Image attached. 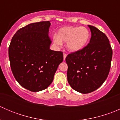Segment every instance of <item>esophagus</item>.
Listing matches in <instances>:
<instances>
[{
	"label": "esophagus",
	"mask_w": 120,
	"mask_h": 120,
	"mask_svg": "<svg viewBox=\"0 0 120 120\" xmlns=\"http://www.w3.org/2000/svg\"><path fill=\"white\" fill-rule=\"evenodd\" d=\"M67 57V54H66V53H64L63 54V59H64V60H66V57Z\"/></svg>",
	"instance_id": "34e87169"
}]
</instances>
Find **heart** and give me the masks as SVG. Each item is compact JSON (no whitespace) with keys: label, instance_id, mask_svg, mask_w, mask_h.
Masks as SVG:
<instances>
[{"label":"heart","instance_id":"obj_1","mask_svg":"<svg viewBox=\"0 0 120 120\" xmlns=\"http://www.w3.org/2000/svg\"><path fill=\"white\" fill-rule=\"evenodd\" d=\"M90 34L89 30L83 26H64L58 30L57 35L53 37L56 45L61 46L67 42V48L71 52H77L88 44Z\"/></svg>","mask_w":120,"mask_h":120}]
</instances>
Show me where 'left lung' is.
Wrapping results in <instances>:
<instances>
[{"label":"left lung","instance_id":"8db88e82","mask_svg":"<svg viewBox=\"0 0 120 120\" xmlns=\"http://www.w3.org/2000/svg\"><path fill=\"white\" fill-rule=\"evenodd\" d=\"M88 26L91 38L88 45L66 58L69 84L75 90L84 94L96 90L107 79L112 54L107 36L95 26Z\"/></svg>","mask_w":120,"mask_h":120}]
</instances>
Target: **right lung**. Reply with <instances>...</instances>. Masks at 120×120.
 <instances>
[{
  "label": "right lung",
  "instance_id": "add662e5",
  "mask_svg": "<svg viewBox=\"0 0 120 120\" xmlns=\"http://www.w3.org/2000/svg\"><path fill=\"white\" fill-rule=\"evenodd\" d=\"M50 21L31 23L18 30L8 48L11 69L21 86L32 92L46 89L53 82L61 52L50 50Z\"/></svg>",
  "mask_w": 120,
  "mask_h": 120
}]
</instances>
